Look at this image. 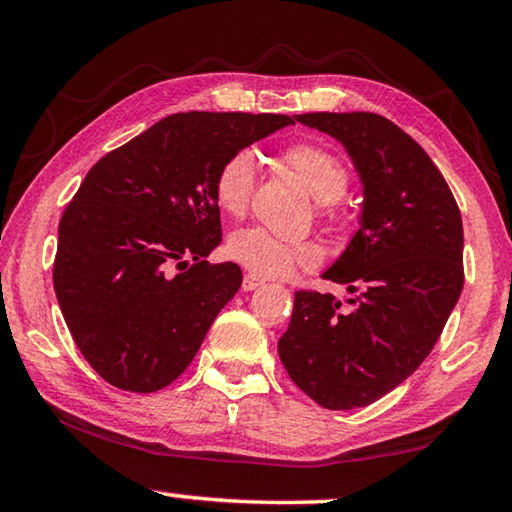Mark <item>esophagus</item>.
<instances>
[{
    "label": "esophagus",
    "instance_id": "obj_1",
    "mask_svg": "<svg viewBox=\"0 0 512 512\" xmlns=\"http://www.w3.org/2000/svg\"><path fill=\"white\" fill-rule=\"evenodd\" d=\"M262 284H264L262 277L248 273V275L244 277V282H241V289H244V291H255V289L262 287Z\"/></svg>",
    "mask_w": 512,
    "mask_h": 512
}]
</instances>
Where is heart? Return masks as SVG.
Returning <instances> with one entry per match:
<instances>
[{
	"label": "heart",
	"mask_w": 512,
	"mask_h": 512,
	"mask_svg": "<svg viewBox=\"0 0 512 512\" xmlns=\"http://www.w3.org/2000/svg\"><path fill=\"white\" fill-rule=\"evenodd\" d=\"M282 162L296 173L300 183L318 203L332 205L341 201L350 183L345 164L332 151L318 144H296L282 153ZM257 164L250 151H237L225 158L216 171L212 192L219 210L230 216H241L248 210L255 189ZM225 253L232 262L262 277H282L296 266H314L320 259V248L307 239H284L264 228H244L232 232Z\"/></svg>",
	"instance_id": "b5f03b06"
}]
</instances>
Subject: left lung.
<instances>
[{
	"label": "left lung",
	"mask_w": 512,
	"mask_h": 512,
	"mask_svg": "<svg viewBox=\"0 0 512 512\" xmlns=\"http://www.w3.org/2000/svg\"><path fill=\"white\" fill-rule=\"evenodd\" d=\"M300 124L343 144L363 187L359 230L323 273L332 293L296 291L277 352L332 411L377 402L429 357L463 291V221L422 146L372 112H309Z\"/></svg>",
	"instance_id": "8db88e82"
}]
</instances>
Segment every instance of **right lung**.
<instances>
[{"label": "right lung", "instance_id": "1", "mask_svg": "<svg viewBox=\"0 0 512 512\" xmlns=\"http://www.w3.org/2000/svg\"><path fill=\"white\" fill-rule=\"evenodd\" d=\"M291 124L178 112L88 171L58 225L54 289L81 354L108 384L155 393L192 363L244 277L237 264L205 259L221 244L216 171ZM173 263L184 266L176 276Z\"/></svg>", "mask_w": 512, "mask_h": 512}]
</instances>
